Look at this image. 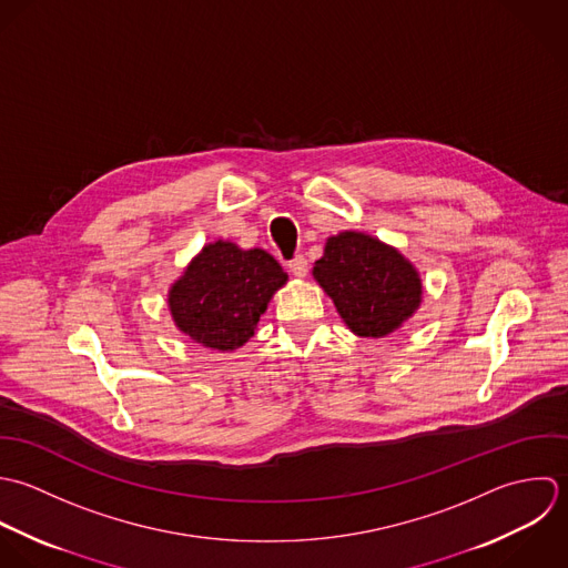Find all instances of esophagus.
<instances>
[{"mask_svg": "<svg viewBox=\"0 0 568 568\" xmlns=\"http://www.w3.org/2000/svg\"><path fill=\"white\" fill-rule=\"evenodd\" d=\"M290 272L296 276V278H305L307 276V272H310V265H307V258L303 256V254H298V256H294L292 261H290Z\"/></svg>", "mask_w": 568, "mask_h": 568, "instance_id": "obj_1", "label": "esophagus"}]
</instances>
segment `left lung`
Returning a JSON list of instances; mask_svg holds the SVG:
<instances>
[{
	"label": "left lung",
	"instance_id": "8db88e82",
	"mask_svg": "<svg viewBox=\"0 0 568 568\" xmlns=\"http://www.w3.org/2000/svg\"><path fill=\"white\" fill-rule=\"evenodd\" d=\"M312 274L344 325L362 338L390 336L424 298L419 270L397 247L357 230L329 236Z\"/></svg>",
	"mask_w": 568,
	"mask_h": 568
}]
</instances>
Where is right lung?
<instances>
[{
  "instance_id": "obj_1",
  "label": "right lung",
  "mask_w": 568,
  "mask_h": 568,
  "mask_svg": "<svg viewBox=\"0 0 568 568\" xmlns=\"http://www.w3.org/2000/svg\"><path fill=\"white\" fill-rule=\"evenodd\" d=\"M287 283L278 261L261 247L232 241L206 243L169 287V312L191 341L234 351L254 336L272 296Z\"/></svg>"
}]
</instances>
